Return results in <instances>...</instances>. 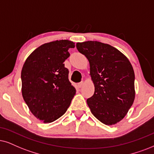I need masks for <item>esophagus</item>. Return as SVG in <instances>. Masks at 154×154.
Instances as JSON below:
<instances>
[{"label":"esophagus","instance_id":"34e87169","mask_svg":"<svg viewBox=\"0 0 154 154\" xmlns=\"http://www.w3.org/2000/svg\"><path fill=\"white\" fill-rule=\"evenodd\" d=\"M83 85H84V82H79L78 84V87H79V88H81V87H82Z\"/></svg>","mask_w":154,"mask_h":154}]
</instances>
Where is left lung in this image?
Masks as SVG:
<instances>
[{
	"mask_svg": "<svg viewBox=\"0 0 154 154\" xmlns=\"http://www.w3.org/2000/svg\"><path fill=\"white\" fill-rule=\"evenodd\" d=\"M89 60L94 93L87 99L91 114L106 125L123 119L135 98L134 69L128 58L110 45L98 41L76 44Z\"/></svg>",
	"mask_w": 154,
	"mask_h": 154,
	"instance_id": "left-lung-1",
	"label": "left lung"
}]
</instances>
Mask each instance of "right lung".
I'll list each match as a JSON object with an SVG mask.
<instances>
[{"label":"right lung","mask_w":154,"mask_h":154,"mask_svg":"<svg viewBox=\"0 0 154 154\" xmlns=\"http://www.w3.org/2000/svg\"><path fill=\"white\" fill-rule=\"evenodd\" d=\"M73 42L61 40L45 43L31 53L21 71L22 95L37 119L50 123L67 110L76 89L68 79L64 62Z\"/></svg>","instance_id":"right-lung-1"}]
</instances>
